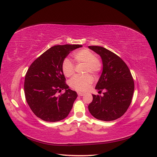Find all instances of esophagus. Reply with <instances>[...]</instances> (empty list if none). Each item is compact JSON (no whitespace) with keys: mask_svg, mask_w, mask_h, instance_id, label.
Returning <instances> with one entry per match:
<instances>
[{"mask_svg":"<svg viewBox=\"0 0 157 157\" xmlns=\"http://www.w3.org/2000/svg\"><path fill=\"white\" fill-rule=\"evenodd\" d=\"M78 96H84V93H82V92H78Z\"/></svg>","mask_w":157,"mask_h":157,"instance_id":"34e87169","label":"esophagus"}]
</instances>
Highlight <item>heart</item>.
Returning <instances> with one entry per match:
<instances>
[{"label":"heart","mask_w":157,"mask_h":157,"mask_svg":"<svg viewBox=\"0 0 157 157\" xmlns=\"http://www.w3.org/2000/svg\"><path fill=\"white\" fill-rule=\"evenodd\" d=\"M72 56L77 65L83 64V73L85 75L75 76L70 82V85L77 90L85 91L92 82V77L86 74H92L94 76L97 75L102 67L101 61L99 58L94 56L93 52L86 48L74 52ZM61 68L63 73L66 77H71L75 72L74 64L67 58L63 60Z\"/></svg>","instance_id":"obj_1"}]
</instances>
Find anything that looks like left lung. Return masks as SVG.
Listing matches in <instances>:
<instances>
[{"label": "left lung", "instance_id": "obj_1", "mask_svg": "<svg viewBox=\"0 0 157 157\" xmlns=\"http://www.w3.org/2000/svg\"><path fill=\"white\" fill-rule=\"evenodd\" d=\"M89 48L99 55L102 60L103 71L96 86L99 93L92 94L93 100L88 108L93 117L102 121L115 120L127 111L131 103L135 84L125 63L113 52L98 46Z\"/></svg>", "mask_w": 157, "mask_h": 157}]
</instances>
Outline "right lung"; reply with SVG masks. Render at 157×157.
Instances as JSON below:
<instances>
[{"label":"right lung","mask_w":157,"mask_h":157,"mask_svg":"<svg viewBox=\"0 0 157 157\" xmlns=\"http://www.w3.org/2000/svg\"><path fill=\"white\" fill-rule=\"evenodd\" d=\"M79 44L54 46L44 52L29 67L25 79L26 101L36 117L55 122L65 118L77 98L75 91L69 89L62 71V63ZM62 90L65 93L57 96Z\"/></svg>","instance_id":"1"}]
</instances>
